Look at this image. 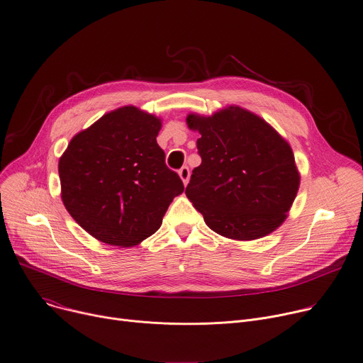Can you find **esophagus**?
<instances>
[{
  "label": "esophagus",
  "instance_id": "1",
  "mask_svg": "<svg viewBox=\"0 0 363 363\" xmlns=\"http://www.w3.org/2000/svg\"><path fill=\"white\" fill-rule=\"evenodd\" d=\"M179 177H181V179H182V182L186 185L188 184V181H189V168L188 167H182L181 169H179Z\"/></svg>",
  "mask_w": 363,
  "mask_h": 363
}]
</instances>
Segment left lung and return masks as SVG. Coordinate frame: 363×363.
<instances>
[{"mask_svg":"<svg viewBox=\"0 0 363 363\" xmlns=\"http://www.w3.org/2000/svg\"><path fill=\"white\" fill-rule=\"evenodd\" d=\"M201 138V164L185 194L206 224L233 240L272 233L286 218L300 186L291 146L256 114L230 106L210 117L189 114Z\"/></svg>","mask_w":363,"mask_h":363,"instance_id":"obj_1","label":"left lung"}]
</instances>
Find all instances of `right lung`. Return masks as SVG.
Wrapping results in <instances>:
<instances>
[{
  "label": "right lung",
  "instance_id": "add662e5",
  "mask_svg": "<svg viewBox=\"0 0 363 363\" xmlns=\"http://www.w3.org/2000/svg\"><path fill=\"white\" fill-rule=\"evenodd\" d=\"M160 127V118L121 107L74 136L60 156L63 206L92 238L135 246L156 232L184 192L156 142Z\"/></svg>",
  "mask_w": 363,
  "mask_h": 363
}]
</instances>
